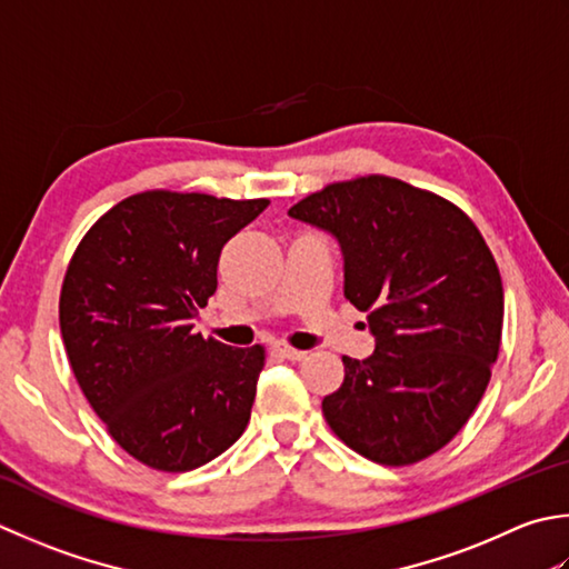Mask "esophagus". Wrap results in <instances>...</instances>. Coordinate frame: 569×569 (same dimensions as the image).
<instances>
[{
  "label": "esophagus",
  "mask_w": 569,
  "mask_h": 569,
  "mask_svg": "<svg viewBox=\"0 0 569 569\" xmlns=\"http://www.w3.org/2000/svg\"><path fill=\"white\" fill-rule=\"evenodd\" d=\"M273 350L278 352V355H283L286 360H293V362H298V360H303L308 352H303V350H296V348H291V345L288 342H276L273 345Z\"/></svg>",
  "instance_id": "esophagus-1"
}]
</instances>
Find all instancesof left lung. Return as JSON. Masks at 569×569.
<instances>
[{
	"label": "left lung",
	"instance_id": "left-lung-1",
	"mask_svg": "<svg viewBox=\"0 0 569 569\" xmlns=\"http://www.w3.org/2000/svg\"><path fill=\"white\" fill-rule=\"evenodd\" d=\"M288 214L336 233L342 293L377 340L367 360L342 355L345 380L322 417L375 463L425 461L463 429L491 380L503 332L491 249L463 209L387 174L326 184Z\"/></svg>",
	"mask_w": 569,
	"mask_h": 569
}]
</instances>
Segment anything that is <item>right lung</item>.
I'll return each mask as SVG.
<instances>
[{
    "instance_id": "right-lung-1",
    "label": "right lung",
    "mask_w": 569,
    "mask_h": 569,
    "mask_svg": "<svg viewBox=\"0 0 569 569\" xmlns=\"http://www.w3.org/2000/svg\"><path fill=\"white\" fill-rule=\"evenodd\" d=\"M269 199L148 189L108 209L78 243L59 298L78 387L110 437L154 471L217 459L249 425L261 345L192 330L217 291L224 243Z\"/></svg>"
}]
</instances>
